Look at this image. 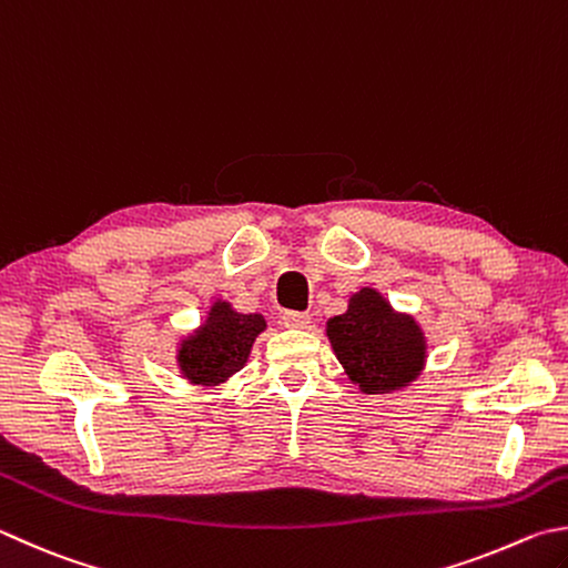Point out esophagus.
Here are the masks:
<instances>
[{
  "mask_svg": "<svg viewBox=\"0 0 568 568\" xmlns=\"http://www.w3.org/2000/svg\"><path fill=\"white\" fill-rule=\"evenodd\" d=\"M282 321H284L286 328H306L308 324H312V316H308V314H298V312H286V314L282 316Z\"/></svg>",
  "mask_w": 568,
  "mask_h": 568,
  "instance_id": "1",
  "label": "esophagus"
}]
</instances>
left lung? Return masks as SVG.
Instances as JSON below:
<instances>
[{
  "mask_svg": "<svg viewBox=\"0 0 568 568\" xmlns=\"http://www.w3.org/2000/svg\"><path fill=\"white\" fill-rule=\"evenodd\" d=\"M326 336L351 383L378 395L408 388L427 358V341L410 314H400L376 288L351 294L346 314L326 321Z\"/></svg>",
  "mask_w": 568,
  "mask_h": 568,
  "instance_id": "obj_1",
  "label": "left lung"
}]
</instances>
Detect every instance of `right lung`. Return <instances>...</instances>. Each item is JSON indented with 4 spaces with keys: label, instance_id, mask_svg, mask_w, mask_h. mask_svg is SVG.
Wrapping results in <instances>:
<instances>
[{
    "label": "right lung",
    "instance_id": "obj_1",
    "mask_svg": "<svg viewBox=\"0 0 568 568\" xmlns=\"http://www.w3.org/2000/svg\"><path fill=\"white\" fill-rule=\"evenodd\" d=\"M266 328L262 314H240L230 302L217 298L210 306L205 321L180 338L178 344V368L183 378L195 385L227 383L234 373L244 368L252 344Z\"/></svg>",
    "mask_w": 568,
    "mask_h": 568
}]
</instances>
